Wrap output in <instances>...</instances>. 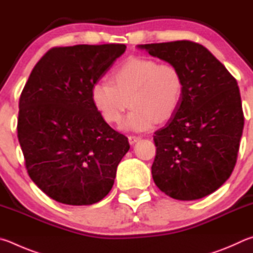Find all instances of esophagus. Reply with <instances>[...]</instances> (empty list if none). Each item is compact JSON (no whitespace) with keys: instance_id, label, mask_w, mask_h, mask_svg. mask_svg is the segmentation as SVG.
<instances>
[{"instance_id":"34e87169","label":"esophagus","mask_w":253,"mask_h":253,"mask_svg":"<svg viewBox=\"0 0 253 253\" xmlns=\"http://www.w3.org/2000/svg\"><path fill=\"white\" fill-rule=\"evenodd\" d=\"M129 142H130V144H134L135 142H138V141L141 139V136H139V135H129Z\"/></svg>"}]
</instances>
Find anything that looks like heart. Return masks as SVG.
Masks as SVG:
<instances>
[{"label": "heart", "instance_id": "heart-1", "mask_svg": "<svg viewBox=\"0 0 253 253\" xmlns=\"http://www.w3.org/2000/svg\"><path fill=\"white\" fill-rule=\"evenodd\" d=\"M111 79L112 83L100 80L93 84L91 99L109 124L121 122L131 105L133 110L123 123L124 130L145 131L156 122L169 121L182 102L183 77L174 64L168 62L130 57L112 71Z\"/></svg>", "mask_w": 253, "mask_h": 253}]
</instances>
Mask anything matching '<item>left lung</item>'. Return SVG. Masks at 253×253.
<instances>
[{"label": "left lung", "instance_id": "left-lung-1", "mask_svg": "<svg viewBox=\"0 0 253 253\" xmlns=\"http://www.w3.org/2000/svg\"><path fill=\"white\" fill-rule=\"evenodd\" d=\"M180 70L182 102L167 126L153 135L152 178L176 200L209 196L237 163L243 117L237 80L201 44L182 40L140 45Z\"/></svg>", "mask_w": 253, "mask_h": 253}]
</instances>
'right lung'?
I'll return each mask as SVG.
<instances>
[{"label":"right lung","mask_w":253,"mask_h":253,"mask_svg":"<svg viewBox=\"0 0 253 253\" xmlns=\"http://www.w3.org/2000/svg\"><path fill=\"white\" fill-rule=\"evenodd\" d=\"M126 48V44L53 47L25 83L17 139L30 178L53 200L88 206L113 187L130 144L104 121L91 90Z\"/></svg>","instance_id":"obj_1"}]
</instances>
